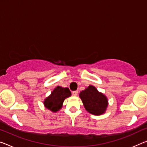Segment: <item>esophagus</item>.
<instances>
[{"mask_svg": "<svg viewBox=\"0 0 147 147\" xmlns=\"http://www.w3.org/2000/svg\"><path fill=\"white\" fill-rule=\"evenodd\" d=\"M78 91H75L72 92V94H73V95L75 96H76L77 95H78Z\"/></svg>", "mask_w": 147, "mask_h": 147, "instance_id": "1", "label": "esophagus"}]
</instances>
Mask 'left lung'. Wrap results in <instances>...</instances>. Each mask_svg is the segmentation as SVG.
<instances>
[{
    "label": "left lung",
    "mask_w": 147,
    "mask_h": 147,
    "mask_svg": "<svg viewBox=\"0 0 147 147\" xmlns=\"http://www.w3.org/2000/svg\"><path fill=\"white\" fill-rule=\"evenodd\" d=\"M79 96L82 100L85 110L90 114L96 116L102 115L107 109L108 98L92 85H89L81 91Z\"/></svg>",
    "instance_id": "8db88e82"
}]
</instances>
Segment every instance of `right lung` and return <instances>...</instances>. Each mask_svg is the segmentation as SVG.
<instances>
[{
	"mask_svg": "<svg viewBox=\"0 0 147 147\" xmlns=\"http://www.w3.org/2000/svg\"><path fill=\"white\" fill-rule=\"evenodd\" d=\"M71 93L67 87L57 86L49 96L45 99V107L53 112H56L62 108L65 99L70 96Z\"/></svg>",
	"mask_w": 147,
	"mask_h": 147,
	"instance_id": "1",
	"label": "right lung"
}]
</instances>
